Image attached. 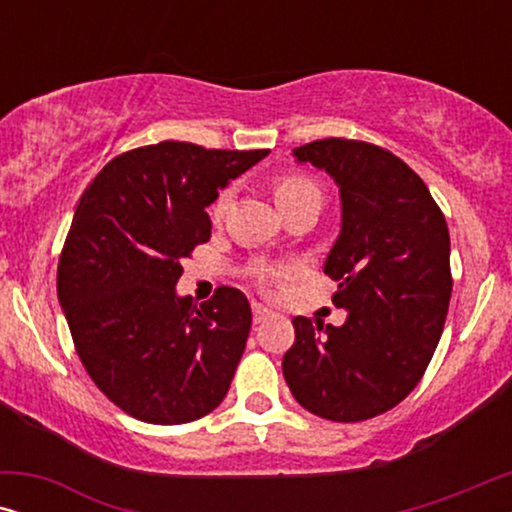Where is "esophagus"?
<instances>
[{"label": "esophagus", "instance_id": "obj_1", "mask_svg": "<svg viewBox=\"0 0 512 512\" xmlns=\"http://www.w3.org/2000/svg\"><path fill=\"white\" fill-rule=\"evenodd\" d=\"M251 310H254V321H256V324H261V321H265L272 314L268 307L261 305V303H254V307H251Z\"/></svg>", "mask_w": 512, "mask_h": 512}]
</instances>
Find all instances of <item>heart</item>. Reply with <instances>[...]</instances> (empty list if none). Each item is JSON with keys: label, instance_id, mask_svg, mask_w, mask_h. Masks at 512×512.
I'll use <instances>...</instances> for the list:
<instances>
[{"label": "heart", "instance_id": "b5f03b06", "mask_svg": "<svg viewBox=\"0 0 512 512\" xmlns=\"http://www.w3.org/2000/svg\"><path fill=\"white\" fill-rule=\"evenodd\" d=\"M275 195H277L279 205H286V202L305 198V195H319V198H321V191H319V186L314 184L312 179L300 177V174H289V177L279 179V184L275 188ZM228 202H230V191H223L219 198L214 200V205H212V216H214V219H221V216L226 214Z\"/></svg>", "mask_w": 512, "mask_h": 512}]
</instances>
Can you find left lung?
Masks as SVG:
<instances>
[{
	"label": "left lung",
	"instance_id": "8db88e82",
	"mask_svg": "<svg viewBox=\"0 0 512 512\" xmlns=\"http://www.w3.org/2000/svg\"><path fill=\"white\" fill-rule=\"evenodd\" d=\"M293 156L340 188L342 226L324 272L347 319H293L284 380L312 415L363 422L401 403L436 352L452 296L450 233L419 174L382 146L328 137Z\"/></svg>",
	"mask_w": 512,
	"mask_h": 512
}]
</instances>
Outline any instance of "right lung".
Returning <instances> with one entry per match:
<instances>
[{
	"mask_svg": "<svg viewBox=\"0 0 512 512\" xmlns=\"http://www.w3.org/2000/svg\"><path fill=\"white\" fill-rule=\"evenodd\" d=\"M268 149L160 142L102 167L74 212L58 300L97 389L130 417L186 424L226 398L247 347L251 307L221 286L177 296L181 261L212 235L205 209Z\"/></svg>",
	"mask_w": 512,
	"mask_h": 512,
	"instance_id": "right-lung-1",
	"label": "right lung"
}]
</instances>
